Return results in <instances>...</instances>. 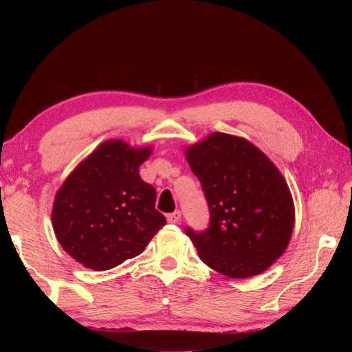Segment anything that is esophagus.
<instances>
[{"instance_id": "34e87169", "label": "esophagus", "mask_w": 352, "mask_h": 352, "mask_svg": "<svg viewBox=\"0 0 352 352\" xmlns=\"http://www.w3.org/2000/svg\"><path fill=\"white\" fill-rule=\"evenodd\" d=\"M166 219H168V222H170V223H177L178 221L182 219V212H172V213H169V214H166Z\"/></svg>"}]
</instances>
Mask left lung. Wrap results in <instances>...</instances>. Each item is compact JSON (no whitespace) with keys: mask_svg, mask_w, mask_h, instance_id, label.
I'll return each mask as SVG.
<instances>
[{"mask_svg":"<svg viewBox=\"0 0 352 352\" xmlns=\"http://www.w3.org/2000/svg\"><path fill=\"white\" fill-rule=\"evenodd\" d=\"M184 154L210 208L206 231L186 230L199 258L230 278L265 272L286 251L295 226L294 198L278 168L250 140L218 131Z\"/></svg>","mask_w":352,"mask_h":352,"instance_id":"8db88e82","label":"left lung"}]
</instances>
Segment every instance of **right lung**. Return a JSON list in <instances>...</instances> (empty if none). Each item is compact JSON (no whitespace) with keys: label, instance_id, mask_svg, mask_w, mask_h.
Returning <instances> with one entry per match:
<instances>
[{"label":"right lung","instance_id":"obj_1","mask_svg":"<svg viewBox=\"0 0 352 352\" xmlns=\"http://www.w3.org/2000/svg\"><path fill=\"white\" fill-rule=\"evenodd\" d=\"M153 146L102 142L66 177L52 204V230L85 267L107 271L144 252L166 219L155 189L139 175Z\"/></svg>","mask_w":352,"mask_h":352}]
</instances>
